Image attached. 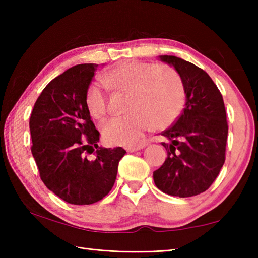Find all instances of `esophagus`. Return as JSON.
I'll return each mask as SVG.
<instances>
[{
  "label": "esophagus",
  "mask_w": 258,
  "mask_h": 258,
  "mask_svg": "<svg viewBox=\"0 0 258 258\" xmlns=\"http://www.w3.org/2000/svg\"><path fill=\"white\" fill-rule=\"evenodd\" d=\"M145 145H136V146H126L125 150L126 152L128 153H133V152H136V151H140L141 149H143Z\"/></svg>",
  "instance_id": "esophagus-1"
}]
</instances>
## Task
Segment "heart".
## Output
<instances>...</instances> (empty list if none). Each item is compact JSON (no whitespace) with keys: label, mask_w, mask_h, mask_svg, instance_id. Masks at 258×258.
Instances as JSON below:
<instances>
[{"label":"heart","mask_w":258,"mask_h":258,"mask_svg":"<svg viewBox=\"0 0 258 258\" xmlns=\"http://www.w3.org/2000/svg\"><path fill=\"white\" fill-rule=\"evenodd\" d=\"M106 83L117 92L128 94L130 112L104 124L103 139L109 145L139 143L150 127L163 130L174 123L185 103V86L176 71L157 64L124 62L105 75ZM87 111L95 119L107 113V98L102 86L90 85L86 92Z\"/></svg>","instance_id":"b5f03b06"}]
</instances>
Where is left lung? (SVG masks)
<instances>
[{"instance_id": "8db88e82", "label": "left lung", "mask_w": 258, "mask_h": 258, "mask_svg": "<svg viewBox=\"0 0 258 258\" xmlns=\"http://www.w3.org/2000/svg\"><path fill=\"white\" fill-rule=\"evenodd\" d=\"M183 80L186 103L172 127L162 132L169 143L163 165L153 173L165 194L199 195L210 188L225 162L228 125L220 90L204 70L173 55H161Z\"/></svg>"}]
</instances>
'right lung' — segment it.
Returning <instances> with one entry per match:
<instances>
[{"label":"right lung","instance_id":"right-lung-1","mask_svg":"<svg viewBox=\"0 0 258 258\" xmlns=\"http://www.w3.org/2000/svg\"><path fill=\"white\" fill-rule=\"evenodd\" d=\"M96 68L79 64L52 80L30 118L31 151L41 179L59 199L74 205L93 204L109 193L126 153L122 147L97 145L100 132L85 103ZM89 154L96 155L94 160L87 158Z\"/></svg>","mask_w":258,"mask_h":258}]
</instances>
